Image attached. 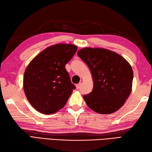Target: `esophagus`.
Returning <instances> with one entry per match:
<instances>
[{
	"label": "esophagus",
	"mask_w": 152,
	"mask_h": 152,
	"mask_svg": "<svg viewBox=\"0 0 152 152\" xmlns=\"http://www.w3.org/2000/svg\"><path fill=\"white\" fill-rule=\"evenodd\" d=\"M80 85H81V83H78V84H76V89H78L80 88Z\"/></svg>",
	"instance_id": "1"
}]
</instances>
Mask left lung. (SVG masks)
I'll list each match as a JSON object with an SVG mask.
<instances>
[{
  "mask_svg": "<svg viewBox=\"0 0 152 152\" xmlns=\"http://www.w3.org/2000/svg\"><path fill=\"white\" fill-rule=\"evenodd\" d=\"M77 53L89 66L93 80V91L83 96L87 105L101 114L118 110L132 90L131 64L120 55L104 48H85Z\"/></svg>",
  "mask_w": 152,
  "mask_h": 152,
  "instance_id": "left-lung-1",
  "label": "left lung"
}]
</instances>
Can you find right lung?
I'll return each mask as SVG.
<instances>
[{
  "label": "right lung",
  "mask_w": 152,
  "mask_h": 152,
  "mask_svg": "<svg viewBox=\"0 0 152 152\" xmlns=\"http://www.w3.org/2000/svg\"><path fill=\"white\" fill-rule=\"evenodd\" d=\"M77 48L69 44L53 45L28 64L24 73L23 89L28 102L37 111L53 114L66 104L76 87L71 83L65 65Z\"/></svg>",
  "instance_id": "right-lung-1"
}]
</instances>
